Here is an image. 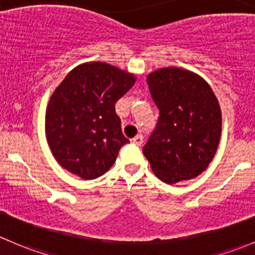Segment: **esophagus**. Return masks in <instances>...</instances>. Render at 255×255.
<instances>
[{
    "label": "esophagus",
    "mask_w": 255,
    "mask_h": 255,
    "mask_svg": "<svg viewBox=\"0 0 255 255\" xmlns=\"http://www.w3.org/2000/svg\"><path fill=\"white\" fill-rule=\"evenodd\" d=\"M132 142L135 143V145H137V146H141L143 143V137H142V135H136L135 137L132 138Z\"/></svg>",
    "instance_id": "obj_1"
}]
</instances>
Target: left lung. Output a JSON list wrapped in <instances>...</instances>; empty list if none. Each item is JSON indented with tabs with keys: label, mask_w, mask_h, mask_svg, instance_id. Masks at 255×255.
<instances>
[{
	"label": "left lung",
	"mask_w": 255,
	"mask_h": 255,
	"mask_svg": "<svg viewBox=\"0 0 255 255\" xmlns=\"http://www.w3.org/2000/svg\"><path fill=\"white\" fill-rule=\"evenodd\" d=\"M159 118L143 146L157 178L167 184L193 179L214 158L221 137L219 101L209 83L191 71L164 67L147 76Z\"/></svg>",
	"instance_id": "left-lung-1"
}]
</instances>
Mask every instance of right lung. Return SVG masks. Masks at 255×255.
<instances>
[{"mask_svg":"<svg viewBox=\"0 0 255 255\" xmlns=\"http://www.w3.org/2000/svg\"><path fill=\"white\" fill-rule=\"evenodd\" d=\"M135 81L132 73L106 62H86L70 71L50 97L45 115L46 140L60 166L82 179L108 172L130 142L115 103Z\"/></svg>","mask_w":255,"mask_h":255,"instance_id":"right-lung-1","label":"right lung"}]
</instances>
